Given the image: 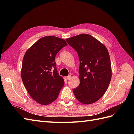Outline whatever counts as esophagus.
Returning <instances> with one entry per match:
<instances>
[{
    "label": "esophagus",
    "mask_w": 134,
    "mask_h": 134,
    "mask_svg": "<svg viewBox=\"0 0 134 134\" xmlns=\"http://www.w3.org/2000/svg\"><path fill=\"white\" fill-rule=\"evenodd\" d=\"M71 76L70 75H69V76H68L66 77V79H67L68 80H70V79H71Z\"/></svg>",
    "instance_id": "esophagus-1"
}]
</instances>
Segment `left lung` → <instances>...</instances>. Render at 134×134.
<instances>
[{
  "instance_id": "obj_1",
  "label": "left lung",
  "mask_w": 134,
  "mask_h": 134,
  "mask_svg": "<svg viewBox=\"0 0 134 134\" xmlns=\"http://www.w3.org/2000/svg\"><path fill=\"white\" fill-rule=\"evenodd\" d=\"M66 41L78 52L80 61V84L73 90L74 94L83 104L95 103L106 93L111 80L112 68L107 48L86 34L66 38Z\"/></svg>"
}]
</instances>
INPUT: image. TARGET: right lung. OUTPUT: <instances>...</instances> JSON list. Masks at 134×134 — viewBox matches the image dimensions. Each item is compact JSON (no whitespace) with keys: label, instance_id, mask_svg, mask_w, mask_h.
Here are the masks:
<instances>
[{"label":"right lung","instance_id":"obj_1","mask_svg":"<svg viewBox=\"0 0 134 134\" xmlns=\"http://www.w3.org/2000/svg\"><path fill=\"white\" fill-rule=\"evenodd\" d=\"M67 44L64 39L45 36L32 45L24 55L22 80L31 98L40 104L53 102L64 86V80L56 68L55 58Z\"/></svg>","mask_w":134,"mask_h":134}]
</instances>
